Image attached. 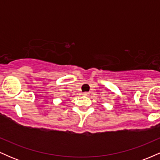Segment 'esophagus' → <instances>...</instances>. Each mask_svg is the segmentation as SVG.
<instances>
[{
	"instance_id": "1",
	"label": "esophagus",
	"mask_w": 160,
	"mask_h": 160,
	"mask_svg": "<svg viewBox=\"0 0 160 160\" xmlns=\"http://www.w3.org/2000/svg\"><path fill=\"white\" fill-rule=\"evenodd\" d=\"M82 95H84V96H89V92H86L82 93Z\"/></svg>"
}]
</instances>
